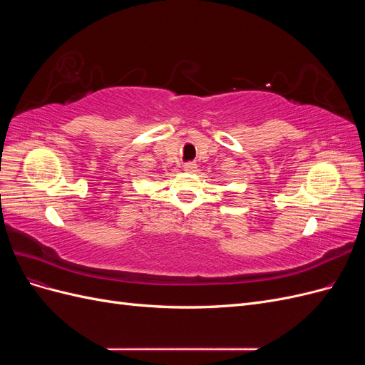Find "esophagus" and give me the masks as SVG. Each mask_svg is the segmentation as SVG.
Instances as JSON below:
<instances>
[{"mask_svg": "<svg viewBox=\"0 0 365 365\" xmlns=\"http://www.w3.org/2000/svg\"><path fill=\"white\" fill-rule=\"evenodd\" d=\"M196 168H197V165H196V163H193V161H189V163L184 164V170H185V172H195Z\"/></svg>", "mask_w": 365, "mask_h": 365, "instance_id": "obj_1", "label": "esophagus"}]
</instances>
